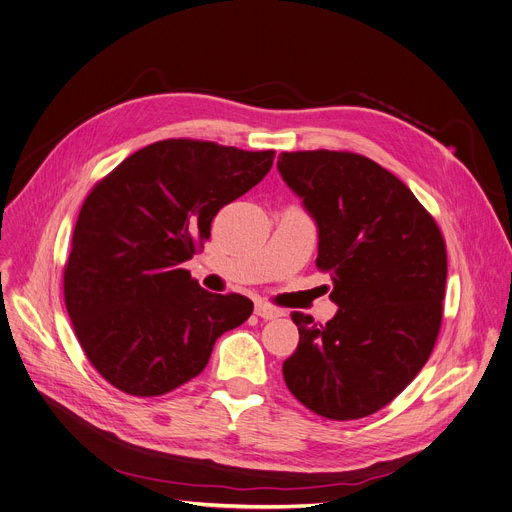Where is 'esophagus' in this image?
I'll list each match as a JSON object with an SVG mask.
<instances>
[{
    "label": "esophagus",
    "mask_w": 512,
    "mask_h": 512,
    "mask_svg": "<svg viewBox=\"0 0 512 512\" xmlns=\"http://www.w3.org/2000/svg\"><path fill=\"white\" fill-rule=\"evenodd\" d=\"M254 312H256V316H260L262 320H275V318L283 316V310H279V308H275V306H270V304H264V302H258L256 308H254Z\"/></svg>",
    "instance_id": "1"
}]
</instances>
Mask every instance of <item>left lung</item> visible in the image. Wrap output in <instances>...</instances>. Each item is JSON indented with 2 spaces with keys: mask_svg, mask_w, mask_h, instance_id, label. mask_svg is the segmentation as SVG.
I'll return each mask as SVG.
<instances>
[{
  "mask_svg": "<svg viewBox=\"0 0 512 512\" xmlns=\"http://www.w3.org/2000/svg\"><path fill=\"white\" fill-rule=\"evenodd\" d=\"M283 182L318 227L316 266L339 306L326 324L293 312L299 343L285 359L293 397L345 422L376 413L424 368L446 285L444 237L413 192L368 157L281 153Z\"/></svg>",
  "mask_w": 512,
  "mask_h": 512,
  "instance_id": "obj_1",
  "label": "left lung"
}]
</instances>
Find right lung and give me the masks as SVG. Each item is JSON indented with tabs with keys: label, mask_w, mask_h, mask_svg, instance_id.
Returning <instances> with one entry per match:
<instances>
[{
	"label": "right lung",
	"mask_w": 512,
	"mask_h": 512,
	"mask_svg": "<svg viewBox=\"0 0 512 512\" xmlns=\"http://www.w3.org/2000/svg\"><path fill=\"white\" fill-rule=\"evenodd\" d=\"M275 150L161 140L86 196L64 270V299L88 362L122 393L159 397L198 376L215 341L254 304L210 293L182 268L219 210L252 190Z\"/></svg>",
	"instance_id": "obj_1"
}]
</instances>
